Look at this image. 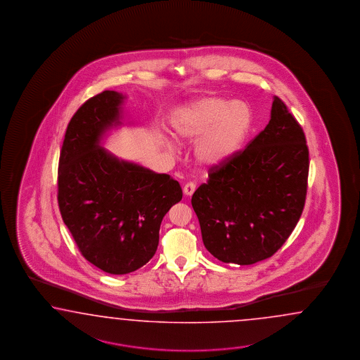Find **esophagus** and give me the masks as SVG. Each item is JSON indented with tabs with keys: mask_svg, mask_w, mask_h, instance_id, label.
Instances as JSON below:
<instances>
[{
	"mask_svg": "<svg viewBox=\"0 0 360 360\" xmlns=\"http://www.w3.org/2000/svg\"><path fill=\"white\" fill-rule=\"evenodd\" d=\"M196 185L194 182H188V184H186L185 187H184V193H185V195L190 196L194 194V191H195Z\"/></svg>",
	"mask_w": 360,
	"mask_h": 360,
	"instance_id": "esophagus-1",
	"label": "esophagus"
}]
</instances>
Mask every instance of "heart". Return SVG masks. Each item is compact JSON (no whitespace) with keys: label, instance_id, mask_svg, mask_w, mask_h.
<instances>
[{"label":"heart","instance_id":"b5f03b06","mask_svg":"<svg viewBox=\"0 0 360 360\" xmlns=\"http://www.w3.org/2000/svg\"><path fill=\"white\" fill-rule=\"evenodd\" d=\"M175 134L184 141H195L202 164H227L243 149L253 125L251 108L241 101L202 96L178 109L172 119Z\"/></svg>","mask_w":360,"mask_h":360}]
</instances>
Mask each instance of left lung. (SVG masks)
Here are the masks:
<instances>
[{
  "instance_id": "left-lung-1",
  "label": "left lung",
  "mask_w": 360,
  "mask_h": 360,
  "mask_svg": "<svg viewBox=\"0 0 360 360\" xmlns=\"http://www.w3.org/2000/svg\"><path fill=\"white\" fill-rule=\"evenodd\" d=\"M307 175L305 133L274 96L265 129L227 164L211 166L191 198L207 251L239 265L273 256L301 218Z\"/></svg>"
}]
</instances>
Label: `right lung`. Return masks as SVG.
Returning <instances> with one entry per match:
<instances>
[{
    "label": "right lung",
    "instance_id": "add662e5",
    "mask_svg": "<svg viewBox=\"0 0 360 360\" xmlns=\"http://www.w3.org/2000/svg\"><path fill=\"white\" fill-rule=\"evenodd\" d=\"M124 96L103 91L68 122L58 167V205L86 260L110 274H127L154 256L166 212L182 199L169 174L116 158L100 146L120 125Z\"/></svg>",
    "mask_w": 360,
    "mask_h": 360
}]
</instances>
